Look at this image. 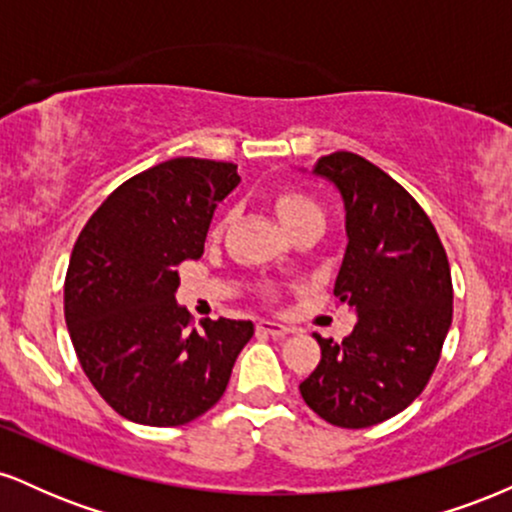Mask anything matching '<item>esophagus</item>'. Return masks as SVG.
<instances>
[{"label":"esophagus","mask_w":512,"mask_h":512,"mask_svg":"<svg viewBox=\"0 0 512 512\" xmlns=\"http://www.w3.org/2000/svg\"><path fill=\"white\" fill-rule=\"evenodd\" d=\"M257 332L269 334V337H286V334L291 332V327L281 325V322H274V320H260L257 322Z\"/></svg>","instance_id":"1"}]
</instances>
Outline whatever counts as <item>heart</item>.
<instances>
[{
    "mask_svg": "<svg viewBox=\"0 0 512 512\" xmlns=\"http://www.w3.org/2000/svg\"><path fill=\"white\" fill-rule=\"evenodd\" d=\"M274 211L276 219L281 221V226L291 228L301 221H322V211L310 197H305L303 192L296 190H284L279 192L274 199Z\"/></svg>",
    "mask_w": 512,
    "mask_h": 512,
    "instance_id": "obj_1",
    "label": "heart"
}]
</instances>
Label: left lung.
Masks as SVG:
<instances>
[{
  "label": "left lung",
  "mask_w": 512,
  "mask_h": 512,
  "mask_svg": "<svg viewBox=\"0 0 512 512\" xmlns=\"http://www.w3.org/2000/svg\"><path fill=\"white\" fill-rule=\"evenodd\" d=\"M313 175L342 197L334 296L358 320L342 344L313 334L322 358L301 395L327 424L368 428L407 409L431 378L452 322L450 264L424 209L366 158L337 151Z\"/></svg>",
  "instance_id": "1"
}]
</instances>
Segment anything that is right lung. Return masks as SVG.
Here are the masks:
<instances>
[{"label": "right lung", "instance_id": "obj_1", "mask_svg": "<svg viewBox=\"0 0 512 512\" xmlns=\"http://www.w3.org/2000/svg\"><path fill=\"white\" fill-rule=\"evenodd\" d=\"M238 166L173 158L134 175L88 219L64 281V320L91 385L117 414L182 426L219 402L255 325L202 320L175 301L178 267L199 260Z\"/></svg>", "mask_w": 512, "mask_h": 512}]
</instances>
